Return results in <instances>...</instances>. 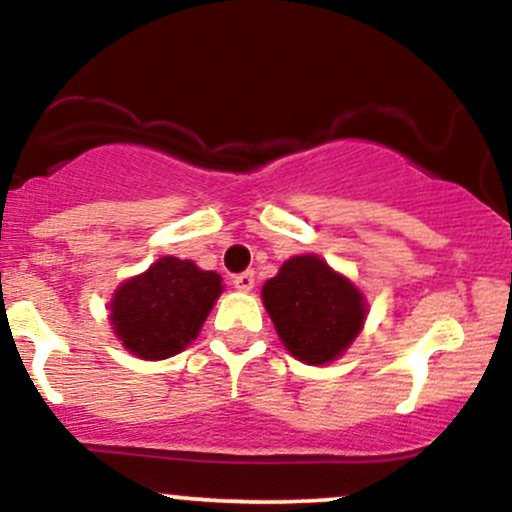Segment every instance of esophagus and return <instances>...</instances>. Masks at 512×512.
Masks as SVG:
<instances>
[{
	"instance_id": "1",
	"label": "esophagus",
	"mask_w": 512,
	"mask_h": 512,
	"mask_svg": "<svg viewBox=\"0 0 512 512\" xmlns=\"http://www.w3.org/2000/svg\"><path fill=\"white\" fill-rule=\"evenodd\" d=\"M233 286H236L238 291H250L252 286H255V274H252V272L236 274V276H233Z\"/></svg>"
}]
</instances>
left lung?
Returning a JSON list of instances; mask_svg holds the SVG:
<instances>
[{"mask_svg": "<svg viewBox=\"0 0 512 512\" xmlns=\"http://www.w3.org/2000/svg\"><path fill=\"white\" fill-rule=\"evenodd\" d=\"M262 301L291 356L310 366L342 356L368 313L363 293L317 255L281 264L262 286Z\"/></svg>", "mask_w": 512, "mask_h": 512, "instance_id": "8db88e82", "label": "left lung"}]
</instances>
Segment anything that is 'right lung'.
Returning a JSON list of instances; mask_svg holds the SVG:
<instances>
[{
    "mask_svg": "<svg viewBox=\"0 0 512 512\" xmlns=\"http://www.w3.org/2000/svg\"><path fill=\"white\" fill-rule=\"evenodd\" d=\"M221 291L216 272H204L190 260L161 257L115 291L110 322L129 354L163 361L195 342Z\"/></svg>",
    "mask_w": 512,
    "mask_h": 512,
    "instance_id": "add662e5",
    "label": "right lung"
}]
</instances>
